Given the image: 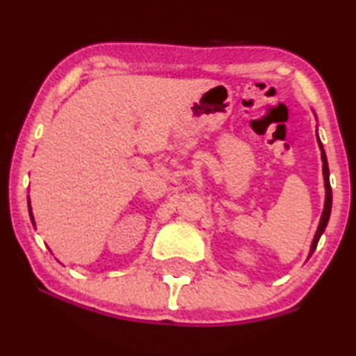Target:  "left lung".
I'll list each match as a JSON object with an SVG mask.
<instances>
[{
	"label": "left lung",
	"instance_id": "left-lung-1",
	"mask_svg": "<svg viewBox=\"0 0 356 356\" xmlns=\"http://www.w3.org/2000/svg\"><path fill=\"white\" fill-rule=\"evenodd\" d=\"M316 140H318V147H320V151H322V162H323L322 169H323V181H325V204H323L322 217H320V224H318V227H316L315 237H314V241H312L310 252H308V259H310L312 254L315 252L316 243H318L320 237H322V234L325 232V227H327L328 219H330V212H332V187H330V170H328L327 154H325V151H323V145H322V143H320L318 134H316Z\"/></svg>",
	"mask_w": 356,
	"mask_h": 356
}]
</instances>
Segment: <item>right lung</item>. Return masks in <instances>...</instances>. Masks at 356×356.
<instances>
[{
    "mask_svg": "<svg viewBox=\"0 0 356 356\" xmlns=\"http://www.w3.org/2000/svg\"><path fill=\"white\" fill-rule=\"evenodd\" d=\"M28 209H29V217H31V222L34 225V217H33V211H31V204H29V197H28Z\"/></svg>",
    "mask_w": 356,
    "mask_h": 356,
    "instance_id": "1",
    "label": "right lung"
}]
</instances>
